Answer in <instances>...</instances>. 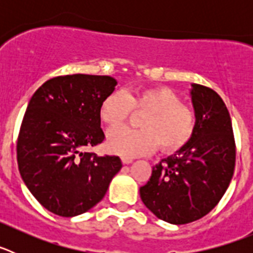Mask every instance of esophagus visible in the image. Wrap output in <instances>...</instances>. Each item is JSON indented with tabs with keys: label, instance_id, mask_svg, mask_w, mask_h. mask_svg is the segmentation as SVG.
<instances>
[{
	"label": "esophagus",
	"instance_id": "34e87169",
	"mask_svg": "<svg viewBox=\"0 0 253 253\" xmlns=\"http://www.w3.org/2000/svg\"><path fill=\"white\" fill-rule=\"evenodd\" d=\"M122 162L124 165H130L133 162V158H129V157H122Z\"/></svg>",
	"mask_w": 253,
	"mask_h": 253
}]
</instances>
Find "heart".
<instances>
[{
	"mask_svg": "<svg viewBox=\"0 0 253 253\" xmlns=\"http://www.w3.org/2000/svg\"><path fill=\"white\" fill-rule=\"evenodd\" d=\"M131 110L144 114L138 130L114 129L107 135V148L123 157H138L153 152L160 144L165 153H175L191 140L196 115L181 104L180 96L169 87H149L134 92L114 91L101 101L99 114L111 128L124 124Z\"/></svg>",
	"mask_w": 253,
	"mask_h": 253,
	"instance_id": "heart-1",
	"label": "heart"
}]
</instances>
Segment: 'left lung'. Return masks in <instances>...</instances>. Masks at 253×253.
<instances>
[{"label":"left lung","mask_w":253,"mask_h":253,"mask_svg":"<svg viewBox=\"0 0 253 253\" xmlns=\"http://www.w3.org/2000/svg\"><path fill=\"white\" fill-rule=\"evenodd\" d=\"M190 96L196 115L193 138L156 165L139 189L144 205L171 224L207 215L227 191L236 165L231 116L222 97L196 84H191Z\"/></svg>","instance_id":"obj_1"}]
</instances>
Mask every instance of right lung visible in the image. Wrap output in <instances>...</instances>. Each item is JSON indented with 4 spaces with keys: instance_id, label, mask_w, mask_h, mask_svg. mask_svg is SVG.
Masks as SVG:
<instances>
[{
    "instance_id": "obj_1",
    "label": "right lung",
    "mask_w": 253,
    "mask_h": 253,
    "mask_svg": "<svg viewBox=\"0 0 253 253\" xmlns=\"http://www.w3.org/2000/svg\"><path fill=\"white\" fill-rule=\"evenodd\" d=\"M116 84L110 76H59L42 84L29 101L17 165L29 191L51 213H86L101 202L122 169L116 156L84 151L105 139L99 109Z\"/></svg>"
}]
</instances>
